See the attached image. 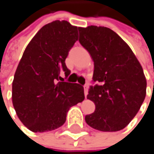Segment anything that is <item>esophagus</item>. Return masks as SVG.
Here are the masks:
<instances>
[{
  "instance_id": "obj_1",
  "label": "esophagus",
  "mask_w": 154,
  "mask_h": 154,
  "mask_svg": "<svg viewBox=\"0 0 154 154\" xmlns=\"http://www.w3.org/2000/svg\"><path fill=\"white\" fill-rule=\"evenodd\" d=\"M84 92H85V96L86 97V95L88 94V86L87 85H85L84 86Z\"/></svg>"
}]
</instances>
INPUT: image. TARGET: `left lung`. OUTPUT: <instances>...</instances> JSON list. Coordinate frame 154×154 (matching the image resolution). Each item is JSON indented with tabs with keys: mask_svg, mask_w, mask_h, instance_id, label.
I'll return each mask as SVG.
<instances>
[{
	"mask_svg": "<svg viewBox=\"0 0 154 154\" xmlns=\"http://www.w3.org/2000/svg\"><path fill=\"white\" fill-rule=\"evenodd\" d=\"M79 43L90 53L94 65L87 99L95 104L85 116L93 128L115 132L126 128L138 112L146 95L143 68L128 44L105 26L79 27Z\"/></svg>",
	"mask_w": 154,
	"mask_h": 154,
	"instance_id": "obj_1",
	"label": "left lung"
}]
</instances>
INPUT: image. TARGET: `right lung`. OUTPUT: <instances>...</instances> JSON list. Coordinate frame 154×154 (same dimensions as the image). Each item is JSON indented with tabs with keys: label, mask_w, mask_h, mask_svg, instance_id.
Here are the masks:
<instances>
[{
	"label": "right lung",
	"mask_w": 154,
	"mask_h": 154,
	"mask_svg": "<svg viewBox=\"0 0 154 154\" xmlns=\"http://www.w3.org/2000/svg\"><path fill=\"white\" fill-rule=\"evenodd\" d=\"M77 39V26L55 20L36 33L23 53L12 82V103L32 132L61 127L69 108L85 99L82 85L60 77L70 74L65 60Z\"/></svg>",
	"instance_id": "obj_1"
}]
</instances>
